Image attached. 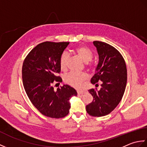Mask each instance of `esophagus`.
<instances>
[{
  "label": "esophagus",
  "mask_w": 147,
  "mask_h": 147,
  "mask_svg": "<svg viewBox=\"0 0 147 147\" xmlns=\"http://www.w3.org/2000/svg\"><path fill=\"white\" fill-rule=\"evenodd\" d=\"M86 93V92H85V91H83V92H80V91H78V95H83L84 93Z\"/></svg>",
  "instance_id": "1"
}]
</instances>
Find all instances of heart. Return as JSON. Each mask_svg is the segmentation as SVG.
<instances>
[{"mask_svg":"<svg viewBox=\"0 0 147 147\" xmlns=\"http://www.w3.org/2000/svg\"><path fill=\"white\" fill-rule=\"evenodd\" d=\"M76 54L78 57L85 62L88 64L91 61L93 57V53L90 50L85 46H80L77 47L75 50ZM69 59V54L66 52H64L61 55L59 64L61 69L64 70L67 67V62ZM88 75L85 73H77L74 72H71L65 77V80L69 85L75 87V88H81L83 85V83L87 79Z\"/></svg>","mask_w":147,"mask_h":147,"instance_id":"heart-1","label":"heart"}]
</instances>
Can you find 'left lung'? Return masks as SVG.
<instances>
[{
  "label": "left lung",
  "instance_id": "1",
  "mask_svg": "<svg viewBox=\"0 0 147 147\" xmlns=\"http://www.w3.org/2000/svg\"><path fill=\"white\" fill-rule=\"evenodd\" d=\"M93 45L98 55V62L91 83L101 88L88 90L93 100L87 105V113L92 116L101 117L110 114L119 104L125 91L127 69L124 59L116 49L107 43L95 41Z\"/></svg>",
  "mask_w": 147,
  "mask_h": 147
}]
</instances>
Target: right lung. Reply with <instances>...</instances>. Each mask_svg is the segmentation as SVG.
<instances>
[{
    "mask_svg": "<svg viewBox=\"0 0 147 147\" xmlns=\"http://www.w3.org/2000/svg\"><path fill=\"white\" fill-rule=\"evenodd\" d=\"M69 42H45L30 51L24 59L22 78L24 90L33 105L43 115L62 118L69 114L70 98L77 95L76 90L64 85L54 90L53 83L62 82L60 73L61 55Z\"/></svg>",
    "mask_w": 147,
    "mask_h": 147,
    "instance_id": "obj_1",
    "label": "right lung"
}]
</instances>
